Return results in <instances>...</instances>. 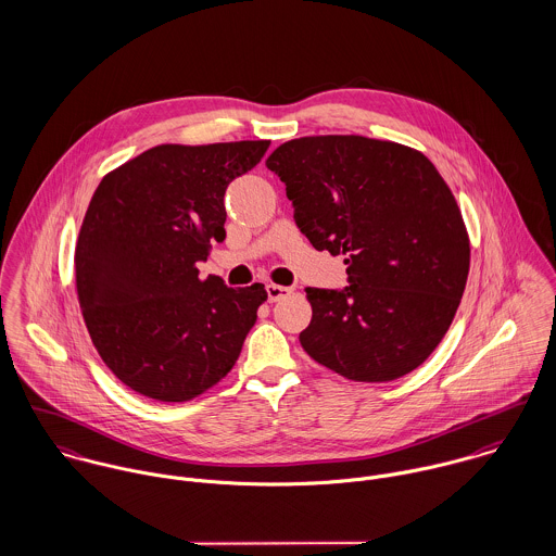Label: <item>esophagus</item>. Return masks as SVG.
Wrapping results in <instances>:
<instances>
[{
	"instance_id": "esophagus-1",
	"label": "esophagus",
	"mask_w": 556,
	"mask_h": 556,
	"mask_svg": "<svg viewBox=\"0 0 556 556\" xmlns=\"http://www.w3.org/2000/svg\"><path fill=\"white\" fill-rule=\"evenodd\" d=\"M293 291L289 287H280V285H267V300L269 302H280L285 298H289Z\"/></svg>"
}]
</instances>
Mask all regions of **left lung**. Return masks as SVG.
<instances>
[{"mask_svg": "<svg viewBox=\"0 0 556 556\" xmlns=\"http://www.w3.org/2000/svg\"><path fill=\"white\" fill-rule=\"evenodd\" d=\"M265 166L285 181L300 231L317 250L344 254L351 282L306 289L304 351L362 383L421 366L456 317L471 263L460 207L437 166L359 135L293 139Z\"/></svg>", "mask_w": 556, "mask_h": 556, "instance_id": "8db88e82", "label": "left lung"}]
</instances>
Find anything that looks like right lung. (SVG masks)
I'll use <instances>...</instances> for the list:
<instances>
[{
	"mask_svg": "<svg viewBox=\"0 0 556 556\" xmlns=\"http://www.w3.org/2000/svg\"><path fill=\"white\" fill-rule=\"evenodd\" d=\"M267 148L166 143L98 184L75 248L77 298L98 355L132 392L186 402L236 366L267 291L203 280L197 263L227 236V186Z\"/></svg>",
	"mask_w": 556,
	"mask_h": 556,
	"instance_id": "1",
	"label": "right lung"
}]
</instances>
